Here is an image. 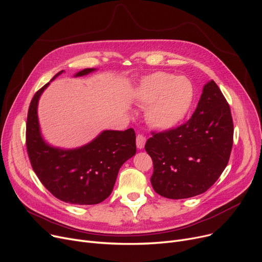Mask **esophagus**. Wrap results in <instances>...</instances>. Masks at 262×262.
Masks as SVG:
<instances>
[{
  "instance_id": "obj_1",
  "label": "esophagus",
  "mask_w": 262,
  "mask_h": 262,
  "mask_svg": "<svg viewBox=\"0 0 262 262\" xmlns=\"http://www.w3.org/2000/svg\"><path fill=\"white\" fill-rule=\"evenodd\" d=\"M145 141H146V139H145L144 136H142V135L137 136V138H136L137 147H138L139 149H142L144 147V145H145Z\"/></svg>"
}]
</instances>
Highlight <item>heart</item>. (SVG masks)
<instances>
[{"mask_svg": "<svg viewBox=\"0 0 262 262\" xmlns=\"http://www.w3.org/2000/svg\"><path fill=\"white\" fill-rule=\"evenodd\" d=\"M193 88L185 77L155 72L143 77L136 89V100L147 106L146 120L153 127L168 129L189 112Z\"/></svg>", "mask_w": 262, "mask_h": 262, "instance_id": "1", "label": "heart"}]
</instances>
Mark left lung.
I'll return each mask as SVG.
<instances>
[{
    "label": "left lung",
    "mask_w": 262,
    "mask_h": 262,
    "mask_svg": "<svg viewBox=\"0 0 262 262\" xmlns=\"http://www.w3.org/2000/svg\"><path fill=\"white\" fill-rule=\"evenodd\" d=\"M232 139L229 105L211 79L205 84L188 122L147 139L145 150L154 163L150 177L154 190L173 200L204 193L226 168Z\"/></svg>",
    "instance_id": "left-lung-1"
}]
</instances>
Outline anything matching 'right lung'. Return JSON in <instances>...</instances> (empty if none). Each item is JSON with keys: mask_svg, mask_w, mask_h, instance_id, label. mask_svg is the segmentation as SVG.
Returning a JSON list of instances; mask_svg holds the SVG:
<instances>
[{"mask_svg": "<svg viewBox=\"0 0 262 262\" xmlns=\"http://www.w3.org/2000/svg\"><path fill=\"white\" fill-rule=\"evenodd\" d=\"M94 71L96 69L87 68L74 77ZM50 82L36 92L27 115L26 146L32 167L40 182L58 200L75 205L99 204L113 192L122 164L136 154V134L133 128L106 129L79 147L49 144L41 134L38 103Z\"/></svg>", "mask_w": 262, "mask_h": 262, "instance_id": "add662e5", "label": "right lung"}]
</instances>
